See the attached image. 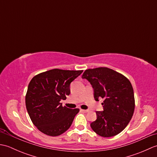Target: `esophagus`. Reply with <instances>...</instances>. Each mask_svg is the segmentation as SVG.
<instances>
[{"label": "esophagus", "instance_id": "34e87169", "mask_svg": "<svg viewBox=\"0 0 157 157\" xmlns=\"http://www.w3.org/2000/svg\"><path fill=\"white\" fill-rule=\"evenodd\" d=\"M80 111H82V112H84V113H88L89 111L88 110H84V109H81Z\"/></svg>", "mask_w": 157, "mask_h": 157}]
</instances>
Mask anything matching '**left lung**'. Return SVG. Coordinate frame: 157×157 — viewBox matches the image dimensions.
<instances>
[{
	"label": "left lung",
	"mask_w": 157,
	"mask_h": 157,
	"mask_svg": "<svg viewBox=\"0 0 157 157\" xmlns=\"http://www.w3.org/2000/svg\"><path fill=\"white\" fill-rule=\"evenodd\" d=\"M82 78L92 86L96 101L104 98V111H96L97 119L90 123L93 131L105 138L119 134L128 125L134 112L131 82L121 73L107 67L86 69Z\"/></svg>",
	"instance_id": "8db88e82"
}]
</instances>
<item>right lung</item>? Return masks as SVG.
Returning a JSON list of instances; mask_svg holds the SVG:
<instances>
[{"mask_svg": "<svg viewBox=\"0 0 157 157\" xmlns=\"http://www.w3.org/2000/svg\"><path fill=\"white\" fill-rule=\"evenodd\" d=\"M83 72L54 69L35 75L29 82L25 106L32 123L43 134L57 136L71 125L79 109L60 102L70 94V84Z\"/></svg>", "mask_w": 157, "mask_h": 157, "instance_id": "obj_1", "label": "right lung"}]
</instances>
